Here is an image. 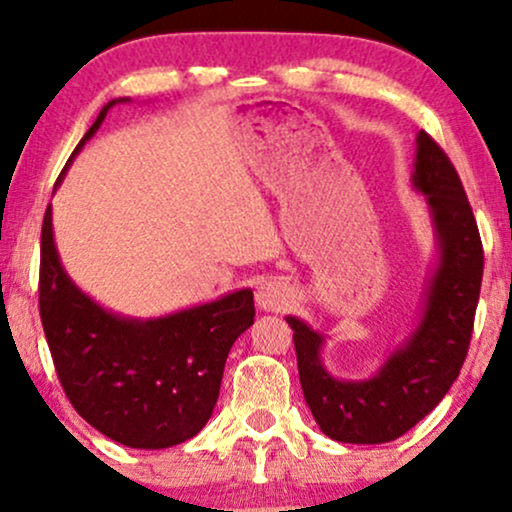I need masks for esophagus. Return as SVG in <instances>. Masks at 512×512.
I'll return each mask as SVG.
<instances>
[{
	"label": "esophagus",
	"instance_id": "34e87169",
	"mask_svg": "<svg viewBox=\"0 0 512 512\" xmlns=\"http://www.w3.org/2000/svg\"><path fill=\"white\" fill-rule=\"evenodd\" d=\"M256 303L265 312H282L293 303V289L284 279H265L256 291Z\"/></svg>",
	"mask_w": 512,
	"mask_h": 512
}]
</instances>
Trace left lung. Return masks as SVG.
I'll list each match as a JSON object with an SVG mask.
<instances>
[{
	"label": "left lung",
	"mask_w": 512,
	"mask_h": 512,
	"mask_svg": "<svg viewBox=\"0 0 512 512\" xmlns=\"http://www.w3.org/2000/svg\"><path fill=\"white\" fill-rule=\"evenodd\" d=\"M410 184L429 209L436 265L415 328L377 373L366 380L331 375L321 361L324 335L303 319L286 317L305 401L319 429L338 443L380 445L401 438L443 401L471 345L485 263L478 223L457 170L424 130L417 132Z\"/></svg>",
	"instance_id": "left-lung-1"
}]
</instances>
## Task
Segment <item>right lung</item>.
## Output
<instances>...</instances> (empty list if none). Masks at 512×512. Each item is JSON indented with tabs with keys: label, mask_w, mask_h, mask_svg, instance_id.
<instances>
[{
	"label": "right lung",
	"mask_w": 512,
	"mask_h": 512,
	"mask_svg": "<svg viewBox=\"0 0 512 512\" xmlns=\"http://www.w3.org/2000/svg\"><path fill=\"white\" fill-rule=\"evenodd\" d=\"M123 102L130 97L104 104L69 163L100 130L107 111ZM39 312L74 410L107 438L135 450H165L202 431L219 398L230 347L256 314L251 289L165 317L137 319L107 310L67 275L55 247L51 205L41 226Z\"/></svg>",
	"instance_id": "add662e5"
}]
</instances>
